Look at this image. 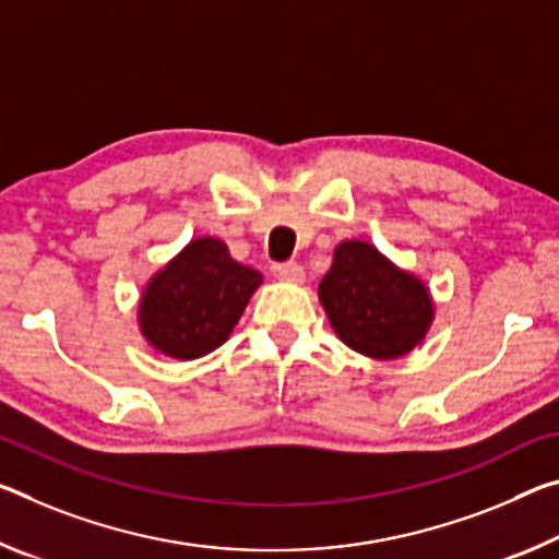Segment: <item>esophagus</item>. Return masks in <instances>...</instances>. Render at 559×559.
Wrapping results in <instances>:
<instances>
[{
  "mask_svg": "<svg viewBox=\"0 0 559 559\" xmlns=\"http://www.w3.org/2000/svg\"><path fill=\"white\" fill-rule=\"evenodd\" d=\"M271 273H273V276H276L278 281H283V283H304V278H306L304 269H300V265L294 263V261H288V263H273V265H271Z\"/></svg>",
  "mask_w": 559,
  "mask_h": 559,
  "instance_id": "1",
  "label": "esophagus"
}]
</instances>
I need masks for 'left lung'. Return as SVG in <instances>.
I'll return each instance as SVG.
<instances>
[{
  "mask_svg": "<svg viewBox=\"0 0 559 559\" xmlns=\"http://www.w3.org/2000/svg\"><path fill=\"white\" fill-rule=\"evenodd\" d=\"M318 298L335 335L373 360L407 356L436 318L428 286L358 238L335 246Z\"/></svg>",
  "mask_w": 559,
  "mask_h": 559,
  "instance_id": "left-lung-1",
  "label": "left lung"
}]
</instances>
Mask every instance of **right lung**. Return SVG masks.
<instances>
[{"label":"right lung","instance_id":"right-lung-1","mask_svg":"<svg viewBox=\"0 0 559 559\" xmlns=\"http://www.w3.org/2000/svg\"><path fill=\"white\" fill-rule=\"evenodd\" d=\"M261 283V273L234 261L221 238L199 236L148 278L139 331L168 358L209 356L228 341Z\"/></svg>","mask_w":559,"mask_h":559}]
</instances>
